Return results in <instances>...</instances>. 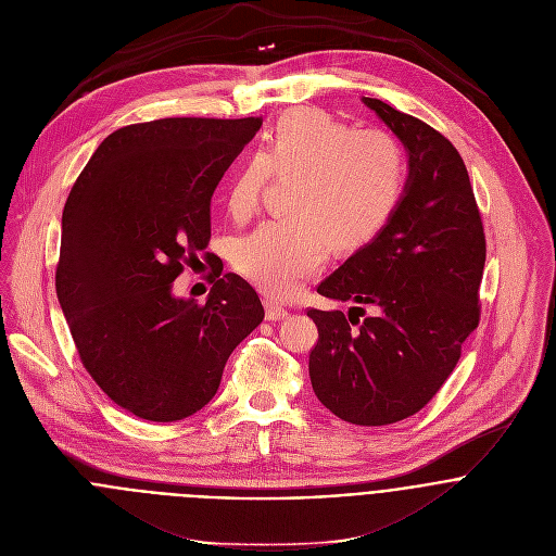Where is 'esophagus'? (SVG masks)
I'll list each match as a JSON object with an SVG mask.
<instances>
[{"label":"esophagus","instance_id":"34e87169","mask_svg":"<svg viewBox=\"0 0 556 556\" xmlns=\"http://www.w3.org/2000/svg\"><path fill=\"white\" fill-rule=\"evenodd\" d=\"M287 315H289V311H287L280 302H276V300H271V298H267V300H265V317H267L269 321L285 319Z\"/></svg>","mask_w":556,"mask_h":556}]
</instances>
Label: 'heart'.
Here are the masks:
<instances>
[{
  "mask_svg": "<svg viewBox=\"0 0 556 556\" xmlns=\"http://www.w3.org/2000/svg\"><path fill=\"white\" fill-rule=\"evenodd\" d=\"M293 177L289 216L269 218L239 241L235 263L258 289L289 295L326 261L328 245L353 252L392 216L405 175L399 142L379 129H351L321 109H293L235 173L226 207L250 216L269 179Z\"/></svg>",
  "mask_w": 556,
  "mask_h": 556,
  "instance_id": "obj_1",
  "label": "heart"
}]
</instances>
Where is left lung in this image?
<instances>
[{
    "label": "left lung",
    "mask_w": 556,
    "mask_h": 556,
    "mask_svg": "<svg viewBox=\"0 0 556 556\" xmlns=\"http://www.w3.org/2000/svg\"><path fill=\"white\" fill-rule=\"evenodd\" d=\"M362 102L403 144L407 179L381 232L319 282L324 298L376 313L359 325L350 311L311 308L308 377L324 407L375 427L416 414L454 372L480 321L486 241L456 147L379 98Z\"/></svg>",
    "instance_id": "obj_1"
}]
</instances>
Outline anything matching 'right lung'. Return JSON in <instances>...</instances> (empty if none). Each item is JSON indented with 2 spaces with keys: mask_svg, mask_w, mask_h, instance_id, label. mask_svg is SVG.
<instances>
[{
  "mask_svg": "<svg viewBox=\"0 0 556 556\" xmlns=\"http://www.w3.org/2000/svg\"><path fill=\"white\" fill-rule=\"evenodd\" d=\"M261 118H164L106 136L63 207L56 295L83 366L127 412L173 422L212 401L263 321L254 287L216 271L203 306L173 280L210 243V201Z\"/></svg>",
  "mask_w": 556,
  "mask_h": 556,
  "instance_id": "obj_1",
  "label": "right lung"
}]
</instances>
